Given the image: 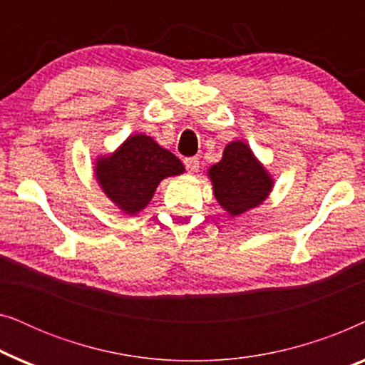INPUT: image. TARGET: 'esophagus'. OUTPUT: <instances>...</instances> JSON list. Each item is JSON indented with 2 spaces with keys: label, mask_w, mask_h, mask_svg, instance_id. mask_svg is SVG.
<instances>
[{
  "label": "esophagus",
  "mask_w": 365,
  "mask_h": 365,
  "mask_svg": "<svg viewBox=\"0 0 365 365\" xmlns=\"http://www.w3.org/2000/svg\"><path fill=\"white\" fill-rule=\"evenodd\" d=\"M184 166H186L189 173H197L199 159L197 158H186L184 159Z\"/></svg>",
  "instance_id": "1"
}]
</instances>
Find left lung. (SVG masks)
Listing matches in <instances>:
<instances>
[{
	"mask_svg": "<svg viewBox=\"0 0 365 365\" xmlns=\"http://www.w3.org/2000/svg\"><path fill=\"white\" fill-rule=\"evenodd\" d=\"M209 178L217 202L231 216L259 206L274 184L262 164L254 158L251 148L242 141L227 144L221 161L209 169Z\"/></svg>",
	"mask_w": 365,
	"mask_h": 365,
	"instance_id": "left-lung-1",
	"label": "left lung"
}]
</instances>
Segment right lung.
Here are the masks:
<instances>
[{
    "mask_svg": "<svg viewBox=\"0 0 365 365\" xmlns=\"http://www.w3.org/2000/svg\"><path fill=\"white\" fill-rule=\"evenodd\" d=\"M96 179L106 196L126 214H136L153 199L158 184L184 173L179 159L146 134H134L116 153L96 161Z\"/></svg>",
    "mask_w": 365,
    "mask_h": 365,
    "instance_id": "obj_1",
    "label": "right lung"
}]
</instances>
